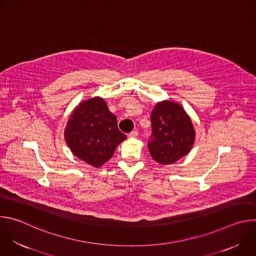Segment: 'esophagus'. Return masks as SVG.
Masks as SVG:
<instances>
[{
	"instance_id": "esophagus-1",
	"label": "esophagus",
	"mask_w": 256,
	"mask_h": 256,
	"mask_svg": "<svg viewBox=\"0 0 256 256\" xmlns=\"http://www.w3.org/2000/svg\"><path fill=\"white\" fill-rule=\"evenodd\" d=\"M138 132L136 130H134V132H130L128 134V138H136L138 136Z\"/></svg>"
}]
</instances>
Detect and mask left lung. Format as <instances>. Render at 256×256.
Instances as JSON below:
<instances>
[{
	"mask_svg": "<svg viewBox=\"0 0 256 256\" xmlns=\"http://www.w3.org/2000/svg\"><path fill=\"white\" fill-rule=\"evenodd\" d=\"M151 157L161 165L173 164L186 156L196 140V130L184 108L172 100L158 102L151 114Z\"/></svg>",
	"mask_w": 256,
	"mask_h": 256,
	"instance_id": "obj_1",
	"label": "left lung"
}]
</instances>
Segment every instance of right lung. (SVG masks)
Wrapping results in <instances>:
<instances>
[{
    "label": "right lung",
    "mask_w": 256,
    "mask_h": 256,
    "mask_svg": "<svg viewBox=\"0 0 256 256\" xmlns=\"http://www.w3.org/2000/svg\"><path fill=\"white\" fill-rule=\"evenodd\" d=\"M70 150L85 163L99 168L110 159L126 136L118 128L116 116L105 100L95 96L77 105L64 128Z\"/></svg>",
    "instance_id": "1"
}]
</instances>
